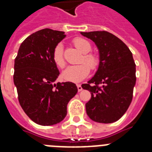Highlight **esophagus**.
<instances>
[{
  "label": "esophagus",
  "instance_id": "1",
  "mask_svg": "<svg viewBox=\"0 0 152 152\" xmlns=\"http://www.w3.org/2000/svg\"><path fill=\"white\" fill-rule=\"evenodd\" d=\"M77 91H78L79 92L83 90L82 87H81V85H80V84H77Z\"/></svg>",
  "mask_w": 152,
  "mask_h": 152
}]
</instances>
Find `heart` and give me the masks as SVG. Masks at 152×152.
Masks as SVG:
<instances>
[{"instance_id": "obj_1", "label": "heart", "mask_w": 152, "mask_h": 152, "mask_svg": "<svg viewBox=\"0 0 152 152\" xmlns=\"http://www.w3.org/2000/svg\"><path fill=\"white\" fill-rule=\"evenodd\" d=\"M73 44L75 46L84 53L81 62L84 63L68 66L62 72V78L68 81L72 82H79L85 78L89 75L90 69L95 70L98 68L100 64V58L95 53L90 52L91 51V45L88 40L85 39L77 37L73 39ZM53 61L58 68H63L65 65L64 53H63V46L61 43H58L55 47L53 54H52Z\"/></svg>"}]
</instances>
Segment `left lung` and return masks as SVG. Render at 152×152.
<instances>
[{"mask_svg":"<svg viewBox=\"0 0 152 152\" xmlns=\"http://www.w3.org/2000/svg\"><path fill=\"white\" fill-rule=\"evenodd\" d=\"M95 42L100 52V64L95 75L81 85L91 92L86 112L93 121L112 123L128 110L136 81L135 64L127 45L107 31L81 32Z\"/></svg>","mask_w":152,"mask_h":152,"instance_id":"1","label":"left lung"}]
</instances>
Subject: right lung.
Wrapping results in <instances>:
<instances>
[{
  "label": "right lung",
  "instance_id": "add662e5",
  "mask_svg": "<svg viewBox=\"0 0 152 152\" xmlns=\"http://www.w3.org/2000/svg\"><path fill=\"white\" fill-rule=\"evenodd\" d=\"M65 37L64 32L43 29L21 43L14 61L13 82L25 113L34 123L52 126L67 115V105L77 92L72 82L54 84L59 71L53 61L55 47Z\"/></svg>",
  "mask_w": 152,
  "mask_h": 152
}]
</instances>
